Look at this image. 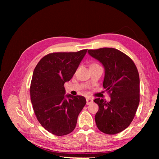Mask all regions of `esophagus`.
Segmentation results:
<instances>
[{"label": "esophagus", "instance_id": "1", "mask_svg": "<svg viewBox=\"0 0 159 159\" xmlns=\"http://www.w3.org/2000/svg\"><path fill=\"white\" fill-rule=\"evenodd\" d=\"M86 100H87V105L93 102V100L92 98H87Z\"/></svg>", "mask_w": 159, "mask_h": 159}]
</instances>
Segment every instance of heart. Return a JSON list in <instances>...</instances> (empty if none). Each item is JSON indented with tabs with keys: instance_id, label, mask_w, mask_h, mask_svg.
I'll return each instance as SVG.
<instances>
[{
	"instance_id": "obj_1",
	"label": "heart",
	"mask_w": 159,
	"mask_h": 159,
	"mask_svg": "<svg viewBox=\"0 0 159 159\" xmlns=\"http://www.w3.org/2000/svg\"><path fill=\"white\" fill-rule=\"evenodd\" d=\"M92 65H97V64H95V63H93V64H92Z\"/></svg>"
}]
</instances>
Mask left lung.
<instances>
[{
  "label": "left lung",
  "mask_w": 159,
  "mask_h": 159,
  "mask_svg": "<svg viewBox=\"0 0 159 159\" xmlns=\"http://www.w3.org/2000/svg\"><path fill=\"white\" fill-rule=\"evenodd\" d=\"M89 55L102 64L103 87L111 100L96 98L99 107L95 116L96 126L108 134L119 133L129 126L139 104V76L129 57L113 48L89 50Z\"/></svg>",
  "instance_id": "1"
}]
</instances>
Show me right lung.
<instances>
[{
	"instance_id": "1",
	"label": "right lung",
	"mask_w": 159,
	"mask_h": 159,
	"mask_svg": "<svg viewBox=\"0 0 159 159\" xmlns=\"http://www.w3.org/2000/svg\"><path fill=\"white\" fill-rule=\"evenodd\" d=\"M54 52L43 57L33 71L30 94L37 119L49 133L63 136L74 130L86 104L82 96L66 94L68 82L87 53Z\"/></svg>"
}]
</instances>
